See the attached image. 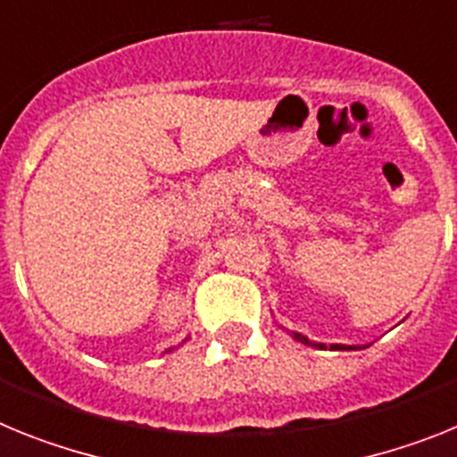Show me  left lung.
<instances>
[{"instance_id":"8db88e82","label":"left lung","mask_w":457,"mask_h":457,"mask_svg":"<svg viewBox=\"0 0 457 457\" xmlns=\"http://www.w3.org/2000/svg\"><path fill=\"white\" fill-rule=\"evenodd\" d=\"M295 336L301 340V343H308V340H305L303 336H299V333H295ZM317 347H324V345H317ZM331 349H352V347H343V345H331Z\"/></svg>"}]
</instances>
